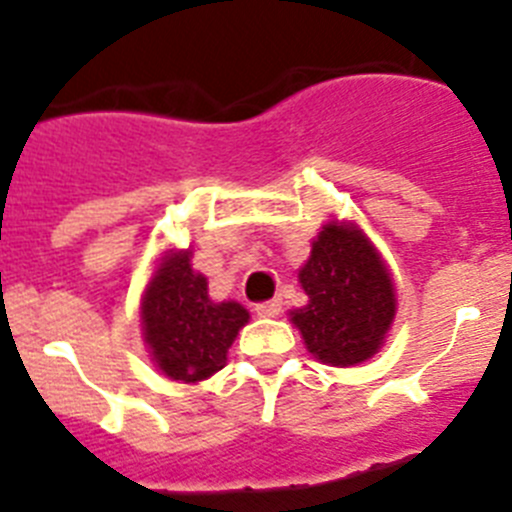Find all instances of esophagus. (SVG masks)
<instances>
[{
    "mask_svg": "<svg viewBox=\"0 0 512 512\" xmlns=\"http://www.w3.org/2000/svg\"><path fill=\"white\" fill-rule=\"evenodd\" d=\"M279 310H282V302L279 300L259 302V305H256V315H259V318H277Z\"/></svg>",
    "mask_w": 512,
    "mask_h": 512,
    "instance_id": "1",
    "label": "esophagus"
}]
</instances>
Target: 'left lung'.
I'll return each mask as SVG.
<instances>
[{
  "instance_id": "obj_1",
  "label": "left lung",
  "mask_w": 512,
  "mask_h": 512,
  "mask_svg": "<svg viewBox=\"0 0 512 512\" xmlns=\"http://www.w3.org/2000/svg\"><path fill=\"white\" fill-rule=\"evenodd\" d=\"M307 305L289 310L320 364L356 366L379 354L397 312V289L379 248L351 220H328L297 271Z\"/></svg>"
}]
</instances>
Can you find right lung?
<instances>
[{
	"label": "right lung",
	"mask_w": 512,
	"mask_h": 512,
	"mask_svg": "<svg viewBox=\"0 0 512 512\" xmlns=\"http://www.w3.org/2000/svg\"><path fill=\"white\" fill-rule=\"evenodd\" d=\"M248 320L241 302L212 300L207 277L192 269V246L166 248L140 295L143 343L171 382L197 384L220 372Z\"/></svg>",
	"instance_id": "1"
}]
</instances>
